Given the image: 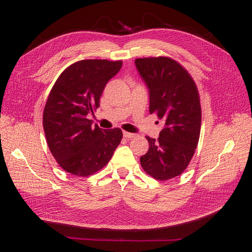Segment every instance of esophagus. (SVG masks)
<instances>
[{"instance_id": "1", "label": "esophagus", "mask_w": 252, "mask_h": 252, "mask_svg": "<svg viewBox=\"0 0 252 252\" xmlns=\"http://www.w3.org/2000/svg\"><path fill=\"white\" fill-rule=\"evenodd\" d=\"M123 135L125 136L126 139H132L135 136V133H131V132H127V131H124L123 132Z\"/></svg>"}]
</instances>
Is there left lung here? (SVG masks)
Returning <instances> with one entry per match:
<instances>
[{"instance_id":"1","label":"left lung","mask_w":252,"mask_h":252,"mask_svg":"<svg viewBox=\"0 0 252 252\" xmlns=\"http://www.w3.org/2000/svg\"><path fill=\"white\" fill-rule=\"evenodd\" d=\"M134 63L149 89V112L165 123L158 140L146 136L149 149L141 166L152 178L166 181L187 168L199 143V91L189 72L168 57L140 58Z\"/></svg>"}]
</instances>
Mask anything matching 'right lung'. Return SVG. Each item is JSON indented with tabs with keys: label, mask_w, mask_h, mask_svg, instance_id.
Here are the masks:
<instances>
[{
	"label": "right lung",
	"mask_w": 252,
	"mask_h": 252,
	"mask_svg": "<svg viewBox=\"0 0 252 252\" xmlns=\"http://www.w3.org/2000/svg\"><path fill=\"white\" fill-rule=\"evenodd\" d=\"M122 64V61H78L53 85L43 112V127L51 154L65 171L78 177L97 172L121 143L120 128L105 130L93 126L87 117L100 106L106 84Z\"/></svg>",
	"instance_id": "1"
}]
</instances>
